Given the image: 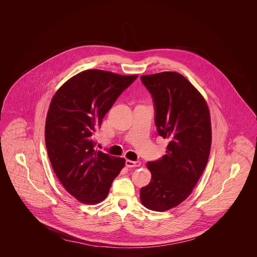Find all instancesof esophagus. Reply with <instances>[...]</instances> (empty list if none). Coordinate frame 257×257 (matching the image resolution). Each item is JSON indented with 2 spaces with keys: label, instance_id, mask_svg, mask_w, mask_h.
<instances>
[{
  "label": "esophagus",
  "instance_id": "esophagus-1",
  "mask_svg": "<svg viewBox=\"0 0 257 257\" xmlns=\"http://www.w3.org/2000/svg\"><path fill=\"white\" fill-rule=\"evenodd\" d=\"M125 164H126V166H127L128 168H137V167H140V166H141V162H140V161L126 160Z\"/></svg>",
  "mask_w": 257,
  "mask_h": 257
}]
</instances>
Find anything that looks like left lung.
Here are the masks:
<instances>
[{
  "label": "left lung",
  "instance_id": "1",
  "mask_svg": "<svg viewBox=\"0 0 257 257\" xmlns=\"http://www.w3.org/2000/svg\"><path fill=\"white\" fill-rule=\"evenodd\" d=\"M153 98L158 134L169 139L167 154L147 164L149 184L141 189L147 209L167 211L191 195L207 165L212 131L207 103L183 75L161 72L141 77Z\"/></svg>",
  "mask_w": 257,
  "mask_h": 257
}]
</instances>
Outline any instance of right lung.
Returning a JSON list of instances; mask_svg holds the SVG:
<instances>
[{"label":"right lung","instance_id":"right-lung-1","mask_svg":"<svg viewBox=\"0 0 257 257\" xmlns=\"http://www.w3.org/2000/svg\"><path fill=\"white\" fill-rule=\"evenodd\" d=\"M137 77L86 70L65 82L51 101L45 124L50 162L65 190L83 203L104 200L125 166V159L94 149V134Z\"/></svg>","mask_w":257,"mask_h":257}]
</instances>
